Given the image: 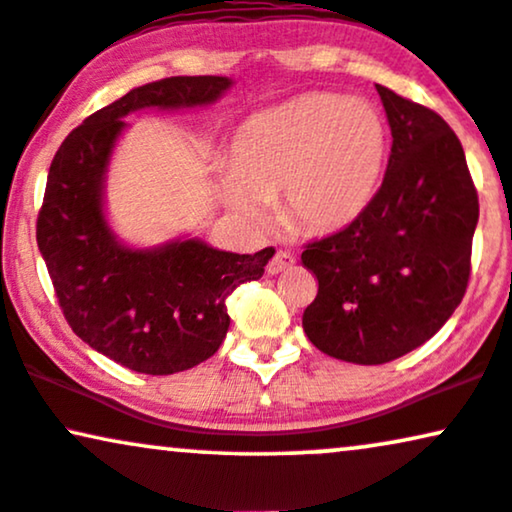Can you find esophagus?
Listing matches in <instances>:
<instances>
[{
	"label": "esophagus",
	"mask_w": 512,
	"mask_h": 512,
	"mask_svg": "<svg viewBox=\"0 0 512 512\" xmlns=\"http://www.w3.org/2000/svg\"><path fill=\"white\" fill-rule=\"evenodd\" d=\"M295 264V257L290 255V252H286V250H278L274 257H271L269 260V264H267V271L271 276L274 274H281V271H288L290 267H293Z\"/></svg>",
	"instance_id": "34e87169"
}]
</instances>
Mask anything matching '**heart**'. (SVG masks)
Returning a JSON list of instances; mask_svg holds the SVG:
<instances>
[{
  "mask_svg": "<svg viewBox=\"0 0 512 512\" xmlns=\"http://www.w3.org/2000/svg\"><path fill=\"white\" fill-rule=\"evenodd\" d=\"M385 155V122L371 103L304 94L236 129L229 167L219 170V191L252 222H262L267 203L278 198L290 229L328 234L366 210Z\"/></svg>",
  "mask_w": 512,
  "mask_h": 512,
  "instance_id": "heart-1",
  "label": "heart"
}]
</instances>
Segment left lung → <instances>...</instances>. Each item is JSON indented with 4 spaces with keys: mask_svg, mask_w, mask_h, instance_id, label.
<instances>
[{
    "mask_svg": "<svg viewBox=\"0 0 512 512\" xmlns=\"http://www.w3.org/2000/svg\"><path fill=\"white\" fill-rule=\"evenodd\" d=\"M392 151L378 193L335 234L307 243L319 281L302 328L316 349L387 364L430 340L461 304L480 200L442 115L378 84Z\"/></svg>",
    "mask_w": 512,
    "mask_h": 512,
    "instance_id": "1",
    "label": "left lung"
}]
</instances>
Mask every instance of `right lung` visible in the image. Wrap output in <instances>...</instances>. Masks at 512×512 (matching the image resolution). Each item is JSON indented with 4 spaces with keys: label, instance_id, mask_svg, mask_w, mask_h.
I'll return each instance as SVG.
<instances>
[{
    "label": "right lung",
    "instance_id": "right-lung-1",
    "mask_svg": "<svg viewBox=\"0 0 512 512\" xmlns=\"http://www.w3.org/2000/svg\"><path fill=\"white\" fill-rule=\"evenodd\" d=\"M229 77L179 75L132 89L75 127L51 160L37 245L68 326L137 373L170 375L217 352L226 297L262 278L274 248L236 255L189 238L151 250L122 245L103 217V179L129 113L215 103Z\"/></svg>",
    "mask_w": 512,
    "mask_h": 512
}]
</instances>
